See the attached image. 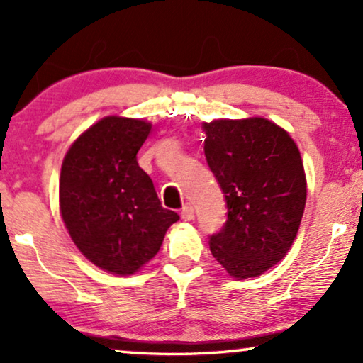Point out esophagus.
I'll return each mask as SVG.
<instances>
[{
	"label": "esophagus",
	"mask_w": 363,
	"mask_h": 363,
	"mask_svg": "<svg viewBox=\"0 0 363 363\" xmlns=\"http://www.w3.org/2000/svg\"><path fill=\"white\" fill-rule=\"evenodd\" d=\"M193 215H195V210H193V205H190V203H186L185 206L182 208V218L185 221H190L193 220Z\"/></svg>",
	"instance_id": "esophagus-1"
}]
</instances>
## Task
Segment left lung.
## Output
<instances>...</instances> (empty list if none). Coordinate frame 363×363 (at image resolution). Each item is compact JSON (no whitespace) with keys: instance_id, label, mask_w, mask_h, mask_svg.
<instances>
[{"instance_id":"obj_1","label":"left lung","mask_w":363,"mask_h":363,"mask_svg":"<svg viewBox=\"0 0 363 363\" xmlns=\"http://www.w3.org/2000/svg\"><path fill=\"white\" fill-rule=\"evenodd\" d=\"M208 167L228 218L210 236L215 259L236 279L261 276L291 250L306 206L302 158L289 133L262 117L203 123Z\"/></svg>"}]
</instances>
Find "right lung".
I'll use <instances>...</instances> for the list:
<instances>
[{"instance_id":"right-lung-1","label":"right lung","mask_w":363,"mask_h":363,"mask_svg":"<svg viewBox=\"0 0 363 363\" xmlns=\"http://www.w3.org/2000/svg\"><path fill=\"white\" fill-rule=\"evenodd\" d=\"M152 123L104 117L64 157L59 208L72 241L89 261L118 276L137 272L180 220L158 200L137 153Z\"/></svg>"}]
</instances>
